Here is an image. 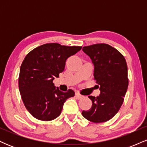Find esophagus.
<instances>
[{
	"label": "esophagus",
	"instance_id": "obj_1",
	"mask_svg": "<svg viewBox=\"0 0 147 147\" xmlns=\"http://www.w3.org/2000/svg\"><path fill=\"white\" fill-rule=\"evenodd\" d=\"M75 96H76V97H77V99H82V98H83V97H84V96L82 95H81V94L78 92H76Z\"/></svg>",
	"mask_w": 147,
	"mask_h": 147
}]
</instances>
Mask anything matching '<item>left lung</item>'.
I'll return each instance as SVG.
<instances>
[{
	"label": "left lung",
	"mask_w": 147,
	"mask_h": 147,
	"mask_svg": "<svg viewBox=\"0 0 147 147\" xmlns=\"http://www.w3.org/2000/svg\"><path fill=\"white\" fill-rule=\"evenodd\" d=\"M82 50L92 59L95 66L94 79L101 91L97 97L88 96L92 107L82 111V115L94 123L107 122L119 111L127 91L126 59L117 49L106 43L84 46Z\"/></svg>",
	"instance_id": "left-lung-1"
}]
</instances>
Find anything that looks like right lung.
<instances>
[{
    "instance_id": "obj_1",
    "label": "right lung",
    "mask_w": 147,
    "mask_h": 147,
    "mask_svg": "<svg viewBox=\"0 0 147 147\" xmlns=\"http://www.w3.org/2000/svg\"><path fill=\"white\" fill-rule=\"evenodd\" d=\"M82 48L45 43L25 57L20 68L18 88L25 108L34 117L45 122L56 119L65 100L75 96L72 89L61 91L53 80L64 70L67 59Z\"/></svg>"
}]
</instances>
